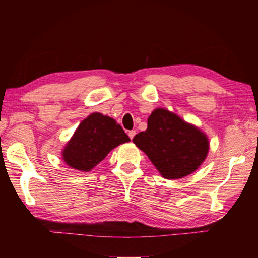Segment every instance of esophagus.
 Here are the masks:
<instances>
[{"label":"esophagus","instance_id":"34e87169","mask_svg":"<svg viewBox=\"0 0 258 258\" xmlns=\"http://www.w3.org/2000/svg\"><path fill=\"white\" fill-rule=\"evenodd\" d=\"M135 134H137V133H135V131H130V132H128V137H130V139L132 140V139L135 137Z\"/></svg>","mask_w":258,"mask_h":258}]
</instances>
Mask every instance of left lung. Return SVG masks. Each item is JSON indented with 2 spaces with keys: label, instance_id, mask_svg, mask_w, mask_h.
<instances>
[{
  "label": "left lung",
  "instance_id": "left-lung-1",
  "mask_svg": "<svg viewBox=\"0 0 258 258\" xmlns=\"http://www.w3.org/2000/svg\"><path fill=\"white\" fill-rule=\"evenodd\" d=\"M133 142L168 180L197 171L209 150V140L202 130L165 108L151 112L147 130L135 135Z\"/></svg>",
  "mask_w": 258,
  "mask_h": 258
}]
</instances>
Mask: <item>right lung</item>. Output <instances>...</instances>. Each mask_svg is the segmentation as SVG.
<instances>
[{
	"label": "right lung",
	"instance_id": "right-lung-1",
	"mask_svg": "<svg viewBox=\"0 0 258 258\" xmlns=\"http://www.w3.org/2000/svg\"><path fill=\"white\" fill-rule=\"evenodd\" d=\"M131 141L119 124L111 117L93 112L81 121L61 151L67 166L90 172L113 148Z\"/></svg>",
	"mask_w": 258,
	"mask_h": 258
}]
</instances>
